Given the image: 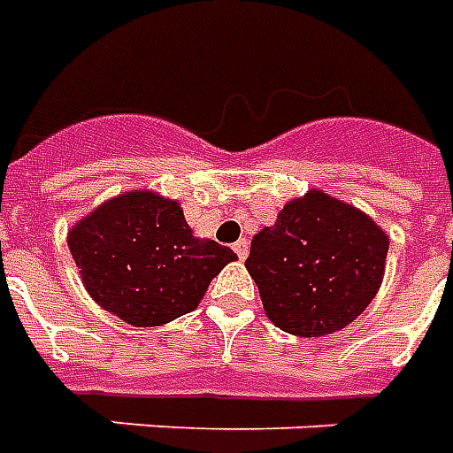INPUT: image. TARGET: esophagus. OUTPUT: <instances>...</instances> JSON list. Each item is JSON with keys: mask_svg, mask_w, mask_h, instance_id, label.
Instances as JSON below:
<instances>
[{"mask_svg": "<svg viewBox=\"0 0 453 453\" xmlns=\"http://www.w3.org/2000/svg\"><path fill=\"white\" fill-rule=\"evenodd\" d=\"M248 250H250V246H248V239H239L236 243H234V253L239 255L241 260H246Z\"/></svg>", "mask_w": 453, "mask_h": 453, "instance_id": "1", "label": "esophagus"}]
</instances>
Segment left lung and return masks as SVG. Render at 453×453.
I'll return each mask as SVG.
<instances>
[{"label":"left lung","mask_w":453,"mask_h":453,"mask_svg":"<svg viewBox=\"0 0 453 453\" xmlns=\"http://www.w3.org/2000/svg\"><path fill=\"white\" fill-rule=\"evenodd\" d=\"M387 250L389 239L370 217L312 190L253 236L246 267L277 327L322 336L368 308L382 284Z\"/></svg>","instance_id":"8db88e82"}]
</instances>
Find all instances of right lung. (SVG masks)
<instances>
[{
  "mask_svg": "<svg viewBox=\"0 0 453 453\" xmlns=\"http://www.w3.org/2000/svg\"><path fill=\"white\" fill-rule=\"evenodd\" d=\"M88 294L135 327L196 311L212 277L236 253L198 241L174 200L138 190L97 207L69 234Z\"/></svg>",
  "mask_w": 453,
  "mask_h": 453,
  "instance_id": "1",
  "label": "right lung"
}]
</instances>
